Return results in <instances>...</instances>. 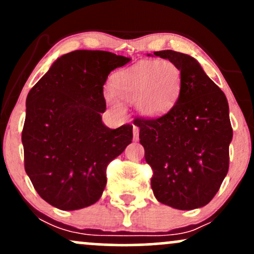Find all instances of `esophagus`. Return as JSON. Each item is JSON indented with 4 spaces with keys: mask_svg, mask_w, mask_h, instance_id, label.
<instances>
[{
    "mask_svg": "<svg viewBox=\"0 0 254 254\" xmlns=\"http://www.w3.org/2000/svg\"><path fill=\"white\" fill-rule=\"evenodd\" d=\"M132 133H133V141L137 142L139 139V129L137 127H133L132 129Z\"/></svg>",
    "mask_w": 254,
    "mask_h": 254,
    "instance_id": "34e87169",
    "label": "esophagus"
}]
</instances>
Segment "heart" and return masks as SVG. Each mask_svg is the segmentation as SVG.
<instances>
[{
    "label": "heart",
    "instance_id": "heart-1",
    "mask_svg": "<svg viewBox=\"0 0 254 254\" xmlns=\"http://www.w3.org/2000/svg\"><path fill=\"white\" fill-rule=\"evenodd\" d=\"M182 88V72L170 61H143L116 74L112 92L106 93V101L115 112H123L116 99L135 103L137 112L145 118L166 115L176 104Z\"/></svg>",
    "mask_w": 254,
    "mask_h": 254
}]
</instances>
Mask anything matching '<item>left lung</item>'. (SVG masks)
I'll list each match as a JSON object with an SVG mask.
<instances>
[{
  "mask_svg": "<svg viewBox=\"0 0 254 254\" xmlns=\"http://www.w3.org/2000/svg\"><path fill=\"white\" fill-rule=\"evenodd\" d=\"M150 56V55H148ZM182 72L176 105L157 119H136L139 143L153 168L151 189L160 203L179 210L206 205L229 167L233 130L224 93L196 58L182 52H154Z\"/></svg>",
  "mask_w": 254,
  "mask_h": 254,
  "instance_id": "1",
  "label": "left lung"
}]
</instances>
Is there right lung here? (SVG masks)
<instances>
[{"label": "right lung", "mask_w": 254, "mask_h": 254, "mask_svg": "<svg viewBox=\"0 0 254 254\" xmlns=\"http://www.w3.org/2000/svg\"><path fill=\"white\" fill-rule=\"evenodd\" d=\"M131 61L109 51L76 50L57 58L26 99L25 171L45 202L77 210L98 202L106 166L132 139V125L110 129L104 84Z\"/></svg>", "instance_id": "add662e5"}]
</instances>
